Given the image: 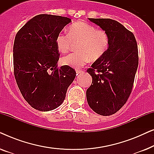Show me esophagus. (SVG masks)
I'll return each mask as SVG.
<instances>
[{
    "label": "esophagus",
    "instance_id": "esophagus-1",
    "mask_svg": "<svg viewBox=\"0 0 154 154\" xmlns=\"http://www.w3.org/2000/svg\"><path fill=\"white\" fill-rule=\"evenodd\" d=\"M83 71H82V70H76L77 75L79 74V73H83Z\"/></svg>",
    "mask_w": 154,
    "mask_h": 154
}]
</instances>
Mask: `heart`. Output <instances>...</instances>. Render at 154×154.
Segmentation results:
<instances>
[{"label":"heart","mask_w":154,"mask_h":154,"mask_svg":"<svg viewBox=\"0 0 154 154\" xmlns=\"http://www.w3.org/2000/svg\"><path fill=\"white\" fill-rule=\"evenodd\" d=\"M109 36L102 29L83 22H76L69 27L68 33H60L56 38L58 50L66 53L74 44L78 52L62 58L63 65L80 68L90 60L95 61L102 57L109 46Z\"/></svg>","instance_id":"obj_1"}]
</instances>
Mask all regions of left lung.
<instances>
[{
	"instance_id": "8db88e82",
	"label": "left lung",
	"mask_w": 154,
	"mask_h": 154,
	"mask_svg": "<svg viewBox=\"0 0 154 154\" xmlns=\"http://www.w3.org/2000/svg\"><path fill=\"white\" fill-rule=\"evenodd\" d=\"M109 36V48L87 72L92 75L86 91L88 103L102 116L114 114L125 104L132 92L138 67L135 37L121 23L111 19H88Z\"/></svg>"
}]
</instances>
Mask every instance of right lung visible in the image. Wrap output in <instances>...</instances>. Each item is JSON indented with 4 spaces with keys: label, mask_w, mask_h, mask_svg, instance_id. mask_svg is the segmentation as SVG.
Wrapping results in <instances>:
<instances>
[{
    "label": "right lung",
    "mask_w": 154,
    "mask_h": 154,
    "mask_svg": "<svg viewBox=\"0 0 154 154\" xmlns=\"http://www.w3.org/2000/svg\"><path fill=\"white\" fill-rule=\"evenodd\" d=\"M71 22L66 17L41 14L17 33L13 45L14 75L24 100L41 111L53 110L64 102L75 69L57 67L56 38Z\"/></svg>",
    "instance_id": "add662e5"
}]
</instances>
